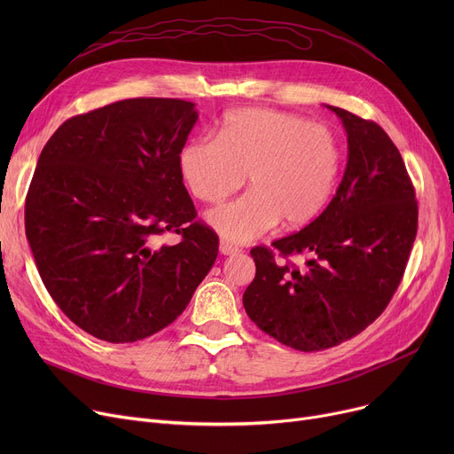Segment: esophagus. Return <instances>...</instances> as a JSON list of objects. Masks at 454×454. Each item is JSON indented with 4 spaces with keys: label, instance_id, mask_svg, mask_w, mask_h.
<instances>
[{
    "label": "esophagus",
    "instance_id": "34e87169",
    "mask_svg": "<svg viewBox=\"0 0 454 454\" xmlns=\"http://www.w3.org/2000/svg\"><path fill=\"white\" fill-rule=\"evenodd\" d=\"M219 250H221V254H224V255H233V254H239V252H241L239 247H235V245H231V243H228V241H221Z\"/></svg>",
    "mask_w": 454,
    "mask_h": 454
}]
</instances>
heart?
I'll return each mask as SVG.
<instances>
[{
	"instance_id": "heart-1",
	"label": "heart",
	"mask_w": 454,
	"mask_h": 454,
	"mask_svg": "<svg viewBox=\"0 0 454 454\" xmlns=\"http://www.w3.org/2000/svg\"><path fill=\"white\" fill-rule=\"evenodd\" d=\"M180 173L193 197L217 204L209 226L231 243H248L279 221L298 228L317 219L331 200L342 167L337 134L311 119L265 108L237 110L224 117L219 137L202 136L180 151Z\"/></svg>"
}]
</instances>
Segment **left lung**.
<instances>
[{
  "label": "left lung",
  "mask_w": 454,
  "mask_h": 454,
  "mask_svg": "<svg viewBox=\"0 0 454 454\" xmlns=\"http://www.w3.org/2000/svg\"><path fill=\"white\" fill-rule=\"evenodd\" d=\"M348 134V163L329 206L303 230L272 243L283 259L252 248L255 278L243 294L250 320L278 342L320 351L359 335L397 291L418 231L407 167L388 134L344 108L327 106Z\"/></svg>",
  "instance_id": "1"
}]
</instances>
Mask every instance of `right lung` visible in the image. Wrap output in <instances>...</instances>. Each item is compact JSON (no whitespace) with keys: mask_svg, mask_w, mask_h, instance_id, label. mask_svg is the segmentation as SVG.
I'll list each match as a JSON object with an SVG mask.
<instances>
[{"mask_svg":"<svg viewBox=\"0 0 454 454\" xmlns=\"http://www.w3.org/2000/svg\"><path fill=\"white\" fill-rule=\"evenodd\" d=\"M197 119L189 101L125 99L67 119L40 153L27 241L47 293L93 337L136 342L173 324L217 259L178 163Z\"/></svg>","mask_w":454,"mask_h":454,"instance_id":"add662e5","label":"right lung"}]
</instances>
